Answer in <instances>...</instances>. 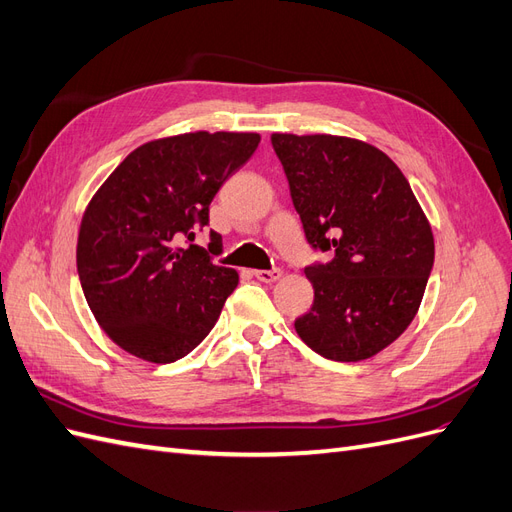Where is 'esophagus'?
<instances>
[{
	"instance_id": "esophagus-1",
	"label": "esophagus",
	"mask_w": 512,
	"mask_h": 512,
	"mask_svg": "<svg viewBox=\"0 0 512 512\" xmlns=\"http://www.w3.org/2000/svg\"><path fill=\"white\" fill-rule=\"evenodd\" d=\"M254 277L256 280H260V282H267V284H271V282H277L282 277V271L280 269H271V271H262V269H258V271H254Z\"/></svg>"
}]
</instances>
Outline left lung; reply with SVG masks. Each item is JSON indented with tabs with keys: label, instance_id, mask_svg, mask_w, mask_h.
Returning a JSON list of instances; mask_svg holds the SVG:
<instances>
[{
	"label": "left lung",
	"instance_id": "8db88e82",
	"mask_svg": "<svg viewBox=\"0 0 512 512\" xmlns=\"http://www.w3.org/2000/svg\"><path fill=\"white\" fill-rule=\"evenodd\" d=\"M307 243L331 252L305 267L312 309L294 320L324 359L356 363L408 329L433 267V235L397 164L331 134H271Z\"/></svg>",
	"mask_w": 512,
	"mask_h": 512
}]
</instances>
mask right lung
Masks as SVG:
<instances>
[{
    "label": "right lung",
    "instance_id": "1",
    "mask_svg": "<svg viewBox=\"0 0 512 512\" xmlns=\"http://www.w3.org/2000/svg\"><path fill=\"white\" fill-rule=\"evenodd\" d=\"M256 132H188L134 149L85 209L76 269L91 314L113 342L149 363L190 354L218 322L235 269L181 247L209 224L222 183L252 158ZM211 245L222 237L211 230Z\"/></svg>",
    "mask_w": 512,
    "mask_h": 512
}]
</instances>
